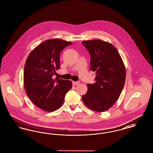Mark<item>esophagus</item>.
<instances>
[{
    "label": "esophagus",
    "mask_w": 153,
    "mask_h": 153,
    "mask_svg": "<svg viewBox=\"0 0 153 153\" xmlns=\"http://www.w3.org/2000/svg\"><path fill=\"white\" fill-rule=\"evenodd\" d=\"M72 83H73L74 85H77L79 84H80V81H72Z\"/></svg>",
    "instance_id": "esophagus-1"
}]
</instances>
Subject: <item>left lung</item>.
I'll return each instance as SVG.
<instances>
[{"label": "left lung", "instance_id": "obj_1", "mask_svg": "<svg viewBox=\"0 0 153 153\" xmlns=\"http://www.w3.org/2000/svg\"><path fill=\"white\" fill-rule=\"evenodd\" d=\"M91 55V70L96 72L94 84H87L82 97L88 108L104 112L117 102L126 80V68L115 47L100 39L82 42Z\"/></svg>", "mask_w": 153, "mask_h": 153}]
</instances>
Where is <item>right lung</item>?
Here are the masks:
<instances>
[{
  "mask_svg": "<svg viewBox=\"0 0 153 153\" xmlns=\"http://www.w3.org/2000/svg\"><path fill=\"white\" fill-rule=\"evenodd\" d=\"M71 44L57 38L45 41L26 59L23 72L26 94L31 102L44 111L52 112L59 108L66 94L72 88L71 81L52 78L59 69L61 52Z\"/></svg>",
  "mask_w": 153,
  "mask_h": 153,
  "instance_id": "add662e5",
  "label": "right lung"
}]
</instances>
